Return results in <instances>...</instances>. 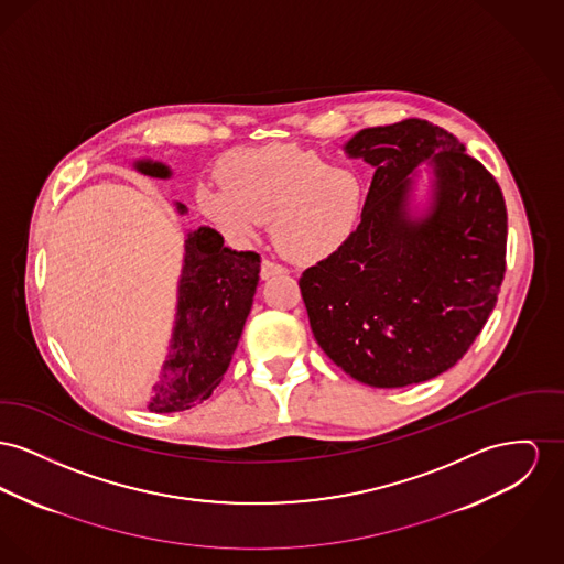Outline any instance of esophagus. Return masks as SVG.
<instances>
[{"label": "esophagus", "instance_id": "esophagus-1", "mask_svg": "<svg viewBox=\"0 0 564 564\" xmlns=\"http://www.w3.org/2000/svg\"><path fill=\"white\" fill-rule=\"evenodd\" d=\"M280 273H286V267H284V264L263 259V263H261V278H263V280H269V278L280 275Z\"/></svg>", "mask_w": 564, "mask_h": 564}]
</instances>
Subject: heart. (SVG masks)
<instances>
[{
  "label": "heart",
  "mask_w": 564,
  "mask_h": 564,
  "mask_svg": "<svg viewBox=\"0 0 564 564\" xmlns=\"http://www.w3.org/2000/svg\"><path fill=\"white\" fill-rule=\"evenodd\" d=\"M220 184H200L196 203L230 235L254 237L264 220L278 250L297 263H316L352 235L364 189L359 177L297 145H263L228 153Z\"/></svg>",
  "instance_id": "heart-1"
}]
</instances>
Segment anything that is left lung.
<instances>
[{
  "instance_id": "1",
  "label": "left lung",
  "mask_w": 564,
  "mask_h": 564,
  "mask_svg": "<svg viewBox=\"0 0 564 564\" xmlns=\"http://www.w3.org/2000/svg\"><path fill=\"white\" fill-rule=\"evenodd\" d=\"M348 158L375 169L361 223L300 278L312 334L355 380L395 389L453 368L505 278L507 207L488 169L425 119L359 130ZM431 196L412 209L417 166Z\"/></svg>"
}]
</instances>
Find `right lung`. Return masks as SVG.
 <instances>
[{
    "mask_svg": "<svg viewBox=\"0 0 564 564\" xmlns=\"http://www.w3.org/2000/svg\"><path fill=\"white\" fill-rule=\"evenodd\" d=\"M134 169L158 180L171 177V169L153 160H137ZM175 209L188 214L182 203ZM184 250L173 336L148 406L153 413L188 411L214 393L259 284L261 257L226 248L223 235L209 226L189 230Z\"/></svg>",
    "mask_w": 564,
    "mask_h": 564,
    "instance_id": "1",
    "label": "right lung"
}]
</instances>
